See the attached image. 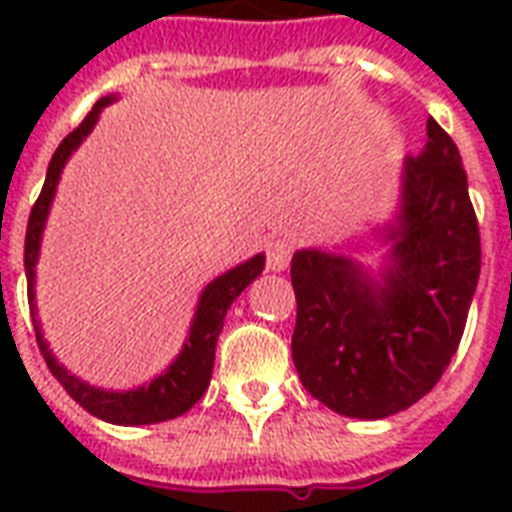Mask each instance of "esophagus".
<instances>
[{
    "instance_id": "obj_1",
    "label": "esophagus",
    "mask_w": 512,
    "mask_h": 512,
    "mask_svg": "<svg viewBox=\"0 0 512 512\" xmlns=\"http://www.w3.org/2000/svg\"><path fill=\"white\" fill-rule=\"evenodd\" d=\"M265 257H268V268L271 271H284L292 257V241L287 236H276L265 244Z\"/></svg>"
}]
</instances>
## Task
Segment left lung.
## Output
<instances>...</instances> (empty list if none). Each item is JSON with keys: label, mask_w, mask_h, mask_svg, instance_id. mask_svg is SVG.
<instances>
[{"label": "left lung", "mask_w": 512, "mask_h": 512, "mask_svg": "<svg viewBox=\"0 0 512 512\" xmlns=\"http://www.w3.org/2000/svg\"><path fill=\"white\" fill-rule=\"evenodd\" d=\"M390 268L374 284L353 260L303 249L292 361L332 412L380 420L436 388L465 332L481 273V236L454 140L428 119V143L404 167V215Z\"/></svg>", "instance_id": "8db88e82"}]
</instances>
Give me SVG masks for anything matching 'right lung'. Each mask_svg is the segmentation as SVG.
Listing matches in <instances>:
<instances>
[{
	"instance_id": "right-lung-1",
	"label": "right lung",
	"mask_w": 512,
	"mask_h": 512,
	"mask_svg": "<svg viewBox=\"0 0 512 512\" xmlns=\"http://www.w3.org/2000/svg\"><path fill=\"white\" fill-rule=\"evenodd\" d=\"M111 98H100L92 111L82 119V124L76 127L74 132H68L63 143L55 148V154L50 159V167H47V177H44L42 193L39 199L34 201L31 207V215H28V228H26V249H23V263H26V279H28V305L34 311V265L36 255H39V239H42L44 220H47V209H50L52 193H55V185H58L60 170L63 164L71 156L79 143L84 140V135L95 127L98 122L100 108L108 106ZM265 257L255 255L252 260H247L239 268H233L225 276L215 279L204 289V295L199 300V308H196V319H193L191 335L185 342L183 353L177 356L175 364L156 377L148 388L127 390V393H108V390H98L84 385L82 380H76L74 374H68L63 366L52 358V353L47 350V342L42 340V329L34 321L36 332V345L42 350L44 361H47V369L52 372V377L66 388V393L74 398L76 404L87 409L90 414L100 417L106 422H116V425H151V422H164L175 420L180 414H185L191 409L209 385V377H212V364H215V345L217 335L223 329V319L231 303L244 292V289L252 284V281L263 273Z\"/></svg>"
}]
</instances>
